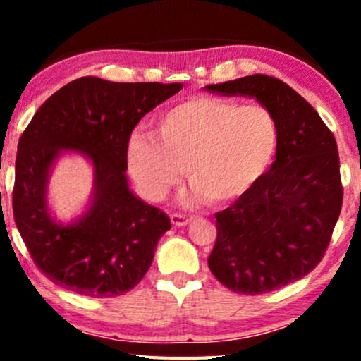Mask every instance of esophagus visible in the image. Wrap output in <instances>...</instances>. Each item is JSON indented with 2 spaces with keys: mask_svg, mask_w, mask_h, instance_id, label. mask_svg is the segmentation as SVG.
I'll return each instance as SVG.
<instances>
[{
  "mask_svg": "<svg viewBox=\"0 0 361 361\" xmlns=\"http://www.w3.org/2000/svg\"><path fill=\"white\" fill-rule=\"evenodd\" d=\"M193 217H190V215H183V214H171V222L173 226L176 227H183L186 226L188 222H192Z\"/></svg>",
  "mask_w": 361,
  "mask_h": 361,
  "instance_id": "obj_1",
  "label": "esophagus"
}]
</instances>
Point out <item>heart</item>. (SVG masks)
I'll return each instance as SVG.
<instances>
[{
	"label": "heart",
	"mask_w": 361,
	"mask_h": 361,
	"mask_svg": "<svg viewBox=\"0 0 361 361\" xmlns=\"http://www.w3.org/2000/svg\"><path fill=\"white\" fill-rule=\"evenodd\" d=\"M279 123L263 105L193 97L169 106L154 130L128 140V171L149 200H163L183 168L195 197L221 204L241 197L268 171Z\"/></svg>",
	"instance_id": "obj_1"
}]
</instances>
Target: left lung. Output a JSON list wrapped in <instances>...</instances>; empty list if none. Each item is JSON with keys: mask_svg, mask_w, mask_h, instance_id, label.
<instances>
[{"mask_svg": "<svg viewBox=\"0 0 361 361\" xmlns=\"http://www.w3.org/2000/svg\"><path fill=\"white\" fill-rule=\"evenodd\" d=\"M255 98L275 115L271 168L233 205L215 214L209 256L214 276L235 293L258 295L300 280L317 267L343 205L336 139L295 90L267 74L205 86Z\"/></svg>", "mask_w": 361, "mask_h": 361, "instance_id": "obj_1", "label": "left lung"}]
</instances>
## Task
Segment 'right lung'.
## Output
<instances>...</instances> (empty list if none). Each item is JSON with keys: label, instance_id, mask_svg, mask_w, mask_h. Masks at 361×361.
I'll return each instance as SVG.
<instances>
[{"label": "right lung", "instance_id": "1", "mask_svg": "<svg viewBox=\"0 0 361 361\" xmlns=\"http://www.w3.org/2000/svg\"><path fill=\"white\" fill-rule=\"evenodd\" d=\"M181 88L85 76L56 91L25 128L13 215L35 264L56 285L86 297H115L144 279L171 222L128 188L127 146L139 120ZM68 152L92 163L94 193L85 213L59 223L47 204L48 178Z\"/></svg>", "mask_w": 361, "mask_h": 361}]
</instances>
